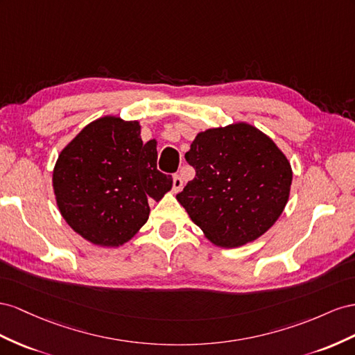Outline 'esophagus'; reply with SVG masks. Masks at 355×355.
<instances>
[{"label": "esophagus", "instance_id": "34e87169", "mask_svg": "<svg viewBox=\"0 0 355 355\" xmlns=\"http://www.w3.org/2000/svg\"><path fill=\"white\" fill-rule=\"evenodd\" d=\"M181 189H183V178L180 175H174L172 177V190L180 191Z\"/></svg>", "mask_w": 355, "mask_h": 355}]
</instances>
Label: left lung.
Listing matches in <instances>:
<instances>
[{
  "mask_svg": "<svg viewBox=\"0 0 355 355\" xmlns=\"http://www.w3.org/2000/svg\"><path fill=\"white\" fill-rule=\"evenodd\" d=\"M186 160L196 175L177 199L212 244L244 245L265 234L284 211L291 166L254 126L235 123L200 132Z\"/></svg>",
  "mask_w": 355,
  "mask_h": 355,
  "instance_id": "8db88e82",
  "label": "left lung"
}]
</instances>
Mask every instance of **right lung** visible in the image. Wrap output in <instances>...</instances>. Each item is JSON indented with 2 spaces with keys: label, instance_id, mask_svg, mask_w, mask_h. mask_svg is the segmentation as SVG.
Segmentation results:
<instances>
[{
  "label": "right lung",
  "instance_id": "obj_1",
  "mask_svg": "<svg viewBox=\"0 0 355 355\" xmlns=\"http://www.w3.org/2000/svg\"><path fill=\"white\" fill-rule=\"evenodd\" d=\"M138 121L107 116L87 125L60 151L53 169L56 204L89 242L119 247L132 238L172 177L157 169L153 141L143 144Z\"/></svg>",
  "mask_w": 355,
  "mask_h": 355
}]
</instances>
